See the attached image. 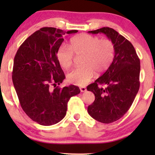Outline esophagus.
<instances>
[{
    "label": "esophagus",
    "instance_id": "obj_1",
    "mask_svg": "<svg viewBox=\"0 0 155 155\" xmlns=\"http://www.w3.org/2000/svg\"><path fill=\"white\" fill-rule=\"evenodd\" d=\"M80 91H81L82 92H85V91L87 90V89H86L85 87H80Z\"/></svg>",
    "mask_w": 155,
    "mask_h": 155
}]
</instances>
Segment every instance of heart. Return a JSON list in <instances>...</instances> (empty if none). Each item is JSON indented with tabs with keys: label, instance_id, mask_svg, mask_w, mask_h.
I'll list each match as a JSON object with an SVG mask.
<instances>
[{
	"label": "heart",
	"instance_id": "obj_1",
	"mask_svg": "<svg viewBox=\"0 0 155 155\" xmlns=\"http://www.w3.org/2000/svg\"><path fill=\"white\" fill-rule=\"evenodd\" d=\"M115 45L110 39H100L97 36L81 34L71 40L70 48L63 46L57 52V59L61 67L68 69L75 57H81L82 66L68 74L71 83L84 86L91 81L94 72L101 74L109 68L115 56Z\"/></svg>",
	"mask_w": 155,
	"mask_h": 155
}]
</instances>
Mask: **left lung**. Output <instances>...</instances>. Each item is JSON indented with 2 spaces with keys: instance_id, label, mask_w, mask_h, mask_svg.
Here are the masks:
<instances>
[{
  "instance_id": "8db88e82",
  "label": "left lung",
  "mask_w": 155,
  "mask_h": 155,
  "mask_svg": "<svg viewBox=\"0 0 155 155\" xmlns=\"http://www.w3.org/2000/svg\"><path fill=\"white\" fill-rule=\"evenodd\" d=\"M88 32L104 34L115 45V56L109 68L87 87L95 96L88 114L99 122L111 124L121 118L134 101L140 87V63L133 44L114 29L102 27Z\"/></svg>"
}]
</instances>
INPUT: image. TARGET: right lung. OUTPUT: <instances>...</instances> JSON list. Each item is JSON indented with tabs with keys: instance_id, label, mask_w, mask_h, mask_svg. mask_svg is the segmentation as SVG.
Returning <instances> with one entry per match:
<instances>
[{
	"instance_id": "add662e5",
	"label": "right lung",
	"mask_w": 155,
	"mask_h": 155,
	"mask_svg": "<svg viewBox=\"0 0 155 155\" xmlns=\"http://www.w3.org/2000/svg\"><path fill=\"white\" fill-rule=\"evenodd\" d=\"M76 32L43 27L23 42L15 56L12 79L21 107L42 126L61 121L66 114L69 99L80 92L75 85L57 86L65 78L57 52L64 35Z\"/></svg>"
}]
</instances>
